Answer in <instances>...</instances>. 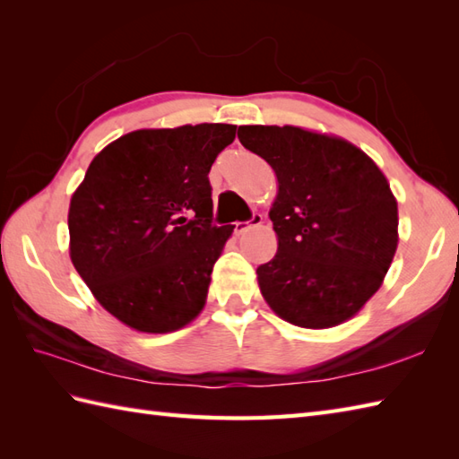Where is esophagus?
<instances>
[{"label": "esophagus", "instance_id": "obj_1", "mask_svg": "<svg viewBox=\"0 0 459 459\" xmlns=\"http://www.w3.org/2000/svg\"><path fill=\"white\" fill-rule=\"evenodd\" d=\"M262 224V214H252V219L247 222H237L235 224V232L237 235H245L250 229H256Z\"/></svg>", "mask_w": 459, "mask_h": 459}]
</instances>
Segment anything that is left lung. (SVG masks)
I'll return each mask as SVG.
<instances>
[{
    "label": "left lung",
    "instance_id": "8db88e82",
    "mask_svg": "<svg viewBox=\"0 0 459 459\" xmlns=\"http://www.w3.org/2000/svg\"><path fill=\"white\" fill-rule=\"evenodd\" d=\"M238 140L278 179L268 212L278 252L256 270L262 298L306 329L355 317L398 247V203L385 173L355 143L299 126H240Z\"/></svg>",
    "mask_w": 459,
    "mask_h": 459
}]
</instances>
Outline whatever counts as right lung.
I'll list each match as a JSON object with an SVG mask.
<instances>
[{
	"label": "right lung",
	"mask_w": 459,
	"mask_h": 459,
	"mask_svg": "<svg viewBox=\"0 0 459 459\" xmlns=\"http://www.w3.org/2000/svg\"><path fill=\"white\" fill-rule=\"evenodd\" d=\"M235 135L232 124L134 130L96 155L73 193V266L130 329L171 333L203 311L232 235L211 224L209 171Z\"/></svg>",
	"instance_id": "add662e5"
}]
</instances>
